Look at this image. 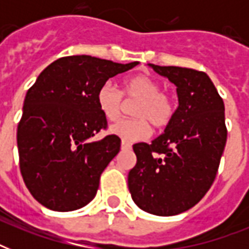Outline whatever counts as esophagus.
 <instances>
[{"mask_svg":"<svg viewBox=\"0 0 249 249\" xmlns=\"http://www.w3.org/2000/svg\"><path fill=\"white\" fill-rule=\"evenodd\" d=\"M121 148H123V150H130V148H132V144L129 143V142H126V141H123V142H121Z\"/></svg>","mask_w":249,"mask_h":249,"instance_id":"esophagus-1","label":"esophagus"}]
</instances>
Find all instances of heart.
I'll list each match as a JSON object with an SVG mask.
<instances>
[{"label":"heart","mask_w":249,"mask_h":249,"mask_svg":"<svg viewBox=\"0 0 249 249\" xmlns=\"http://www.w3.org/2000/svg\"><path fill=\"white\" fill-rule=\"evenodd\" d=\"M136 99L132 108L133 119L121 120L111 126V132L124 141L146 140L151 134V123L155 128H165L176 115L173 97L164 90L154 77L137 73L121 84V94L111 84H105L97 93V105L108 121H116L123 112V97Z\"/></svg>","instance_id":"obj_1"}]
</instances>
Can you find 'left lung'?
Instances as JSON below:
<instances>
[{
    "instance_id": "obj_1",
    "label": "left lung",
    "mask_w": 249,
    "mask_h": 249,
    "mask_svg": "<svg viewBox=\"0 0 249 249\" xmlns=\"http://www.w3.org/2000/svg\"><path fill=\"white\" fill-rule=\"evenodd\" d=\"M150 67L177 86L179 105L161 136L133 144L137 164L128 186L142 211L174 216L197 204L216 178L228 140L225 105L205 72Z\"/></svg>"
}]
</instances>
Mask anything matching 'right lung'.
<instances>
[{"mask_svg": "<svg viewBox=\"0 0 249 249\" xmlns=\"http://www.w3.org/2000/svg\"><path fill=\"white\" fill-rule=\"evenodd\" d=\"M137 64L63 56L45 68L29 88L17 142L21 177L40 204L68 212L93 200L102 172L121 146L115 134L93 141L107 129L97 93L107 80Z\"/></svg>", "mask_w": 249, "mask_h": 249, "instance_id": "obj_1", "label": "right lung"}]
</instances>
